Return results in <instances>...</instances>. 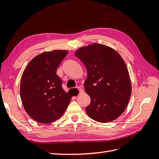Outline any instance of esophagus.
<instances>
[{"instance_id": "esophagus-1", "label": "esophagus", "mask_w": 159, "mask_h": 159, "mask_svg": "<svg viewBox=\"0 0 159 159\" xmlns=\"http://www.w3.org/2000/svg\"><path fill=\"white\" fill-rule=\"evenodd\" d=\"M77 89H78L79 90V92H80V93H82L83 91H84V89H83V88H81V87H78V88H77Z\"/></svg>"}]
</instances>
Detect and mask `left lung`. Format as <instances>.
<instances>
[{
  "label": "left lung",
  "instance_id": "8db88e82",
  "mask_svg": "<svg viewBox=\"0 0 159 159\" xmlns=\"http://www.w3.org/2000/svg\"><path fill=\"white\" fill-rule=\"evenodd\" d=\"M75 56L88 71L84 86L91 98L85 108L88 116L99 123L117 119L131 95V80L122 57L112 48L97 43L80 48Z\"/></svg>",
  "mask_w": 159,
  "mask_h": 159
}]
</instances>
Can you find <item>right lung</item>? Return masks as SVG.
I'll list each match as a JSON object with an SVG mask.
<instances>
[{
  "instance_id": "obj_1",
  "label": "right lung",
  "mask_w": 159,
  "mask_h": 159,
  "mask_svg": "<svg viewBox=\"0 0 159 159\" xmlns=\"http://www.w3.org/2000/svg\"><path fill=\"white\" fill-rule=\"evenodd\" d=\"M68 51L52 50L37 55L22 75L20 93L23 107L36 121L48 124L61 117L71 99L56 74Z\"/></svg>"
}]
</instances>
